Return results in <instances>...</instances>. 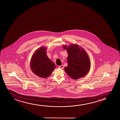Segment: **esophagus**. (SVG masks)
Masks as SVG:
<instances>
[{
    "instance_id": "34e87169",
    "label": "esophagus",
    "mask_w": 120,
    "mask_h": 120,
    "mask_svg": "<svg viewBox=\"0 0 120 120\" xmlns=\"http://www.w3.org/2000/svg\"><path fill=\"white\" fill-rule=\"evenodd\" d=\"M64 65H61V66H59V68H60V69H63V68H64Z\"/></svg>"
}]
</instances>
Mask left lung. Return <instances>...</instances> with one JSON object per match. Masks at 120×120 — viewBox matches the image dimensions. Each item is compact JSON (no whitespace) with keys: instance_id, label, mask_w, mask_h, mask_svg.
<instances>
[{"instance_id":"left-lung-1","label":"left lung","mask_w":120,"mask_h":120,"mask_svg":"<svg viewBox=\"0 0 120 120\" xmlns=\"http://www.w3.org/2000/svg\"><path fill=\"white\" fill-rule=\"evenodd\" d=\"M62 47L68 53V65L64 68L65 71L73 79L84 77L89 72L90 66V59L86 51L81 46L75 44Z\"/></svg>"}]
</instances>
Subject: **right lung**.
Returning a JSON list of instances; mask_svg holds the SVG:
<instances>
[{
	"mask_svg": "<svg viewBox=\"0 0 120 120\" xmlns=\"http://www.w3.org/2000/svg\"><path fill=\"white\" fill-rule=\"evenodd\" d=\"M47 48L42 47L35 51L30 61V68L36 75L43 78L49 77L56 66L48 57Z\"/></svg>",
	"mask_w": 120,
	"mask_h": 120,
	"instance_id": "add662e5",
	"label": "right lung"
}]
</instances>
